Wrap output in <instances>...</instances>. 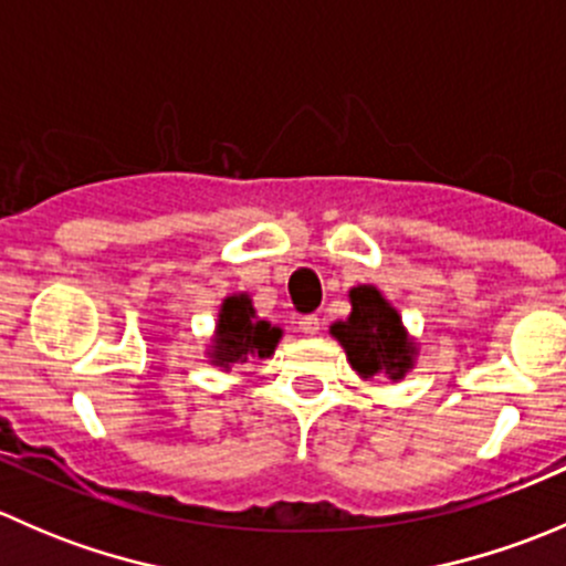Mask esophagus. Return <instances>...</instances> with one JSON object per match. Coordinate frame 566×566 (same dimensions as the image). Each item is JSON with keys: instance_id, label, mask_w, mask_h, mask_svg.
<instances>
[{"instance_id": "obj_1", "label": "esophagus", "mask_w": 566, "mask_h": 566, "mask_svg": "<svg viewBox=\"0 0 566 566\" xmlns=\"http://www.w3.org/2000/svg\"><path fill=\"white\" fill-rule=\"evenodd\" d=\"M298 331L306 336H315L319 331V317L317 315H304L298 317Z\"/></svg>"}]
</instances>
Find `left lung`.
Segmentation results:
<instances>
[{"label": "left lung", "instance_id": "8db88e82", "mask_svg": "<svg viewBox=\"0 0 566 566\" xmlns=\"http://www.w3.org/2000/svg\"><path fill=\"white\" fill-rule=\"evenodd\" d=\"M350 306V317L331 325V336L345 347L350 367L361 378L380 373L391 380L405 378V373L413 369L416 345L410 342L399 312L373 284L353 287Z\"/></svg>", "mask_w": 566, "mask_h": 566}]
</instances>
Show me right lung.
I'll use <instances>...</instances> for the list:
<instances>
[{
  "instance_id": "right-lung-1",
  "label": "right lung",
  "mask_w": 566,
  "mask_h": 566,
  "mask_svg": "<svg viewBox=\"0 0 566 566\" xmlns=\"http://www.w3.org/2000/svg\"><path fill=\"white\" fill-rule=\"evenodd\" d=\"M279 339H282V328L256 317L247 293H232L219 310L208 358L213 367L232 369L235 364H247L249 358L273 356Z\"/></svg>"
}]
</instances>
